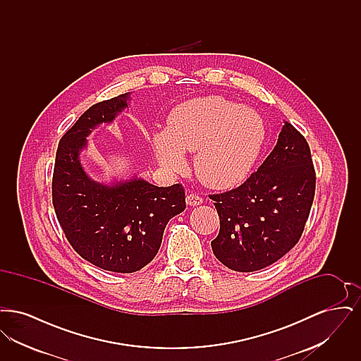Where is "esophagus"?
<instances>
[{
    "instance_id": "1",
    "label": "esophagus",
    "mask_w": 361,
    "mask_h": 361,
    "mask_svg": "<svg viewBox=\"0 0 361 361\" xmlns=\"http://www.w3.org/2000/svg\"><path fill=\"white\" fill-rule=\"evenodd\" d=\"M203 203V197L196 195V193H190L187 196V204L190 207L200 206Z\"/></svg>"
}]
</instances>
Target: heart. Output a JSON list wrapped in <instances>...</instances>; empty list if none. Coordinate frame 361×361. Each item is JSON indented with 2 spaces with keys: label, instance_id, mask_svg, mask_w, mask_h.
I'll return each mask as SVG.
<instances>
[{
  "label": "heart",
  "instance_id": "b5f03b06",
  "mask_svg": "<svg viewBox=\"0 0 361 361\" xmlns=\"http://www.w3.org/2000/svg\"><path fill=\"white\" fill-rule=\"evenodd\" d=\"M267 137L257 112L222 96L192 99L169 116L168 130L153 134L158 164L172 174L187 169L185 152L195 153V169L207 185L233 188L257 162Z\"/></svg>",
  "mask_w": 361,
  "mask_h": 361
}]
</instances>
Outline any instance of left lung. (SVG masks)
Returning <instances> with one entry per match:
<instances>
[{
    "instance_id": "obj_1",
    "label": "left lung",
    "mask_w": 361,
    "mask_h": 361,
    "mask_svg": "<svg viewBox=\"0 0 361 361\" xmlns=\"http://www.w3.org/2000/svg\"><path fill=\"white\" fill-rule=\"evenodd\" d=\"M315 192V171L305 137L284 121L272 153L238 188L211 195L221 219L212 252L237 272L262 269L300 238Z\"/></svg>"
}]
</instances>
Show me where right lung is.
Returning a JSON list of instances; mask_svg holds the SVG:
<instances>
[{
  "label": "right lung",
  "mask_w": 361,
  "mask_h": 361,
  "mask_svg": "<svg viewBox=\"0 0 361 361\" xmlns=\"http://www.w3.org/2000/svg\"><path fill=\"white\" fill-rule=\"evenodd\" d=\"M130 93L92 105L62 137L55 155L52 204L73 249L104 271L133 274L159 250L164 230L185 209L180 184L155 187L142 177L109 184L89 177L81 153L92 130L111 124L126 108Z\"/></svg>",
  "instance_id": "add662e5"
}]
</instances>
